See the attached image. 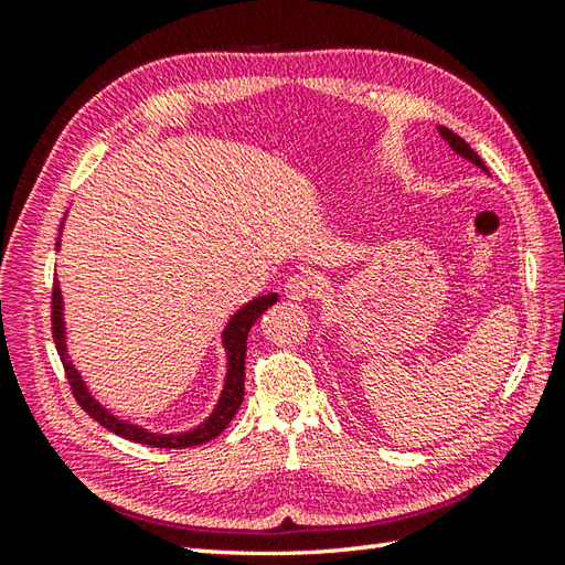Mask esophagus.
I'll use <instances>...</instances> for the list:
<instances>
[{
    "mask_svg": "<svg viewBox=\"0 0 565 565\" xmlns=\"http://www.w3.org/2000/svg\"><path fill=\"white\" fill-rule=\"evenodd\" d=\"M316 291H318V281L308 274H294L289 276V281L284 284V296L289 298V301H306V298L316 296Z\"/></svg>",
    "mask_w": 565,
    "mask_h": 565,
    "instance_id": "obj_1",
    "label": "esophagus"
}]
</instances>
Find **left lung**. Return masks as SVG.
Masks as SVG:
<instances>
[{"label":"left lung","instance_id":"left-lung-1","mask_svg":"<svg viewBox=\"0 0 565 565\" xmlns=\"http://www.w3.org/2000/svg\"><path fill=\"white\" fill-rule=\"evenodd\" d=\"M437 130H439V136L444 138V142H447V146L456 152V154H461L463 160H468V162H473L476 167H481L483 172H488V167L483 164V160L478 158V154L471 150V146H468V142L463 140V138H459L454 134V130H449V128H444V126H437Z\"/></svg>","mask_w":565,"mask_h":565}]
</instances>
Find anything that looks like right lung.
I'll list each match as a JSON object with an SVG mask.
<instances>
[{
	"label": "right lung",
	"mask_w": 565,
	"mask_h": 565,
	"mask_svg": "<svg viewBox=\"0 0 565 565\" xmlns=\"http://www.w3.org/2000/svg\"><path fill=\"white\" fill-rule=\"evenodd\" d=\"M60 233H63V225H60ZM55 249H60V237L55 243ZM276 294H267L259 296L255 301L245 303L237 313L227 320V326L223 330V350L227 356V374H225V386L221 391V398L215 403L213 413L203 419L201 425H196L194 429L186 431H172V435H162V431H150L140 425L128 423V419H121L118 415H114L111 411L94 398L89 393L87 383L82 381L79 371L72 364V359L67 354V332H65V318H63V291H60V284L55 279L53 286V340L57 347L60 362L65 366L67 381L72 386V393H75L77 403L82 405V411L87 413L89 417L97 419L102 427H106L114 435L138 441V444H148V447H158V449H186V447H199V444H206L213 437H218L221 431L231 425V419L235 417L239 403H243L245 395V354H247V332L249 328L255 326L257 318L267 310L269 306L276 303Z\"/></svg>",
	"instance_id": "add662e5"
}]
</instances>
